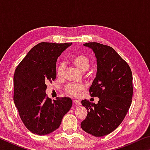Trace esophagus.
<instances>
[{
	"label": "esophagus",
	"instance_id": "1",
	"mask_svg": "<svg viewBox=\"0 0 150 150\" xmlns=\"http://www.w3.org/2000/svg\"><path fill=\"white\" fill-rule=\"evenodd\" d=\"M73 104H74L75 105H77V106H79L81 105L80 101L77 100H73Z\"/></svg>",
	"mask_w": 150,
	"mask_h": 150
}]
</instances>
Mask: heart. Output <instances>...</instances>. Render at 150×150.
Masks as SVG:
<instances>
[{"instance_id":"obj_1","label":"heart","mask_w":150,"mask_h":150,"mask_svg":"<svg viewBox=\"0 0 150 150\" xmlns=\"http://www.w3.org/2000/svg\"><path fill=\"white\" fill-rule=\"evenodd\" d=\"M71 63L81 72H85L88 70L91 65L89 59L83 54H78L75 55L71 59ZM63 69H64V65L62 63V64L59 65L57 69L58 76H61L62 75ZM83 89H84L83 85L80 84H69L66 86L65 88L66 93H67L70 95L74 96L78 95Z\"/></svg>"}]
</instances>
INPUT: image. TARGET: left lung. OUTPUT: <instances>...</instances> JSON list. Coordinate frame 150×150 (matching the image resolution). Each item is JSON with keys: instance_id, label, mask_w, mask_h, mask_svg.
Segmentation results:
<instances>
[{"instance_id": "left-lung-1", "label": "left lung", "mask_w": 150, "mask_h": 150, "mask_svg": "<svg viewBox=\"0 0 150 150\" xmlns=\"http://www.w3.org/2000/svg\"><path fill=\"white\" fill-rule=\"evenodd\" d=\"M93 51L96 73L89 88L97 104L81 101L87 116L81 127L88 134L101 137L116 129L123 121L132 99V74L130 67L112 47L96 42L83 44Z\"/></svg>"}]
</instances>
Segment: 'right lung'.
I'll return each mask as SVG.
<instances>
[{
  "mask_svg": "<svg viewBox=\"0 0 150 150\" xmlns=\"http://www.w3.org/2000/svg\"><path fill=\"white\" fill-rule=\"evenodd\" d=\"M72 43L42 42L32 48L14 75V101L26 128L44 136L59 128L72 106L70 98L47 97V84L56 78L57 58Z\"/></svg>",
  "mask_w": 150,
  "mask_h": 150,
  "instance_id": "1",
  "label": "right lung"
}]
</instances>
